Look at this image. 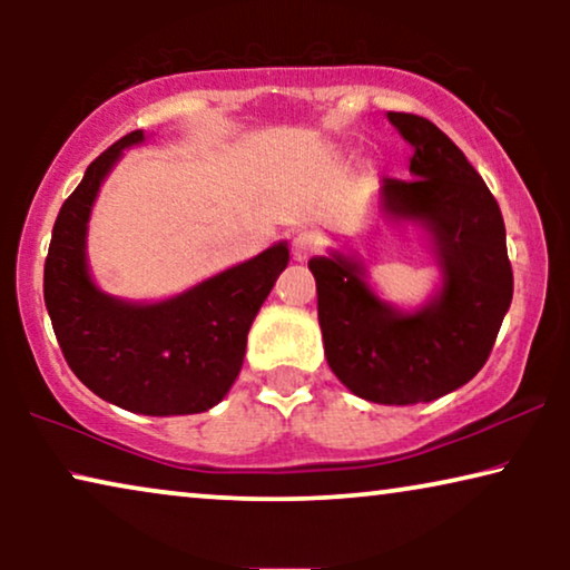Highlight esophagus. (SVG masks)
<instances>
[{
    "mask_svg": "<svg viewBox=\"0 0 570 570\" xmlns=\"http://www.w3.org/2000/svg\"><path fill=\"white\" fill-rule=\"evenodd\" d=\"M322 236H316V233H308L303 230L298 236L293 238V259L295 262H306L308 256H314L316 252H322Z\"/></svg>",
    "mask_w": 570,
    "mask_h": 570,
    "instance_id": "esophagus-1",
    "label": "esophagus"
}]
</instances>
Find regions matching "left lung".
Returning <instances> with one entry per match:
<instances>
[{"instance_id":"obj_1","label":"left lung","mask_w":570,"mask_h":570,"mask_svg":"<svg viewBox=\"0 0 570 570\" xmlns=\"http://www.w3.org/2000/svg\"><path fill=\"white\" fill-rule=\"evenodd\" d=\"M386 119L412 145V181L384 178L379 215L423 233L441 285L420 308L402 311L373 291L355 256L330 252L308 269L334 376L361 400L417 404L478 376L511 306L513 275L501 207L464 153L423 116Z\"/></svg>"}]
</instances>
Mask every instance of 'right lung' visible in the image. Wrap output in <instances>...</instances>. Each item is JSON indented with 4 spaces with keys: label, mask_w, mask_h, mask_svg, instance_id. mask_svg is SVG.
Wrapping results in <instances>:
<instances>
[{
    "label": "right lung",
    "mask_w": 570,
    "mask_h": 570,
    "mask_svg": "<svg viewBox=\"0 0 570 570\" xmlns=\"http://www.w3.org/2000/svg\"><path fill=\"white\" fill-rule=\"evenodd\" d=\"M142 142V129L114 142L61 205L43 267V301L69 368L92 394L139 415H194L230 392L248 330L291 252L279 240L153 303L100 291L88 264L90 213L124 150Z\"/></svg>",
    "instance_id": "right-lung-1"
}]
</instances>
